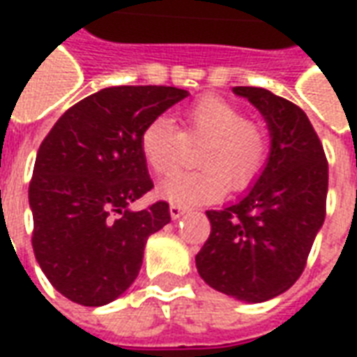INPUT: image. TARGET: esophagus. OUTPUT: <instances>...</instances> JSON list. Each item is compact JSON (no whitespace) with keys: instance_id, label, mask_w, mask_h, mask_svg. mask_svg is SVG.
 <instances>
[{"instance_id":"esophagus-1","label":"esophagus","mask_w":357,"mask_h":357,"mask_svg":"<svg viewBox=\"0 0 357 357\" xmlns=\"http://www.w3.org/2000/svg\"><path fill=\"white\" fill-rule=\"evenodd\" d=\"M187 212V206H181V204H170V216L174 220H178Z\"/></svg>"}]
</instances>
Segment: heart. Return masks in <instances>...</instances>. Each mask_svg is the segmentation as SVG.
I'll return each mask as SVG.
<instances>
[{
  "mask_svg": "<svg viewBox=\"0 0 357 357\" xmlns=\"http://www.w3.org/2000/svg\"><path fill=\"white\" fill-rule=\"evenodd\" d=\"M181 132L168 118L149 122L139 137L141 155L156 176H170L183 160L187 143H201V170L176 174L160 195L176 204L214 202L227 191H243L262 174L269 155L266 128L248 120L237 105L206 95L179 114Z\"/></svg>",
  "mask_w": 357,
  "mask_h": 357,
  "instance_id": "b5f03b06",
  "label": "heart"
}]
</instances>
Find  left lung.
<instances>
[{
  "label": "left lung",
  "instance_id": "obj_1",
  "mask_svg": "<svg viewBox=\"0 0 357 357\" xmlns=\"http://www.w3.org/2000/svg\"><path fill=\"white\" fill-rule=\"evenodd\" d=\"M262 112L271 135L268 164L241 201L208 210L210 237L195 256L206 283L245 302L291 289L325 222L329 166L306 112L264 88L237 86Z\"/></svg>",
  "mask_w": 357,
  "mask_h": 357
}]
</instances>
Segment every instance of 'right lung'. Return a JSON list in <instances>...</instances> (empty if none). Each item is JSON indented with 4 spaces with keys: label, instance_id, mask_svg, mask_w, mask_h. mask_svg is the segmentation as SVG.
<instances>
[{
    "label": "right lung",
    "instance_id": "obj_1",
    "mask_svg": "<svg viewBox=\"0 0 357 357\" xmlns=\"http://www.w3.org/2000/svg\"><path fill=\"white\" fill-rule=\"evenodd\" d=\"M187 95L168 86L105 88L73 105L42 141L28 187L32 248L68 300L118 298L139 273L149 235L170 222L166 201L128 206L155 187L139 149L143 128Z\"/></svg>",
    "mask_w": 357,
    "mask_h": 357
}]
</instances>
